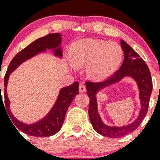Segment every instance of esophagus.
Returning a JSON list of instances; mask_svg holds the SVG:
<instances>
[{
  "label": "esophagus",
  "instance_id": "esophagus-1",
  "mask_svg": "<svg viewBox=\"0 0 160 160\" xmlns=\"http://www.w3.org/2000/svg\"><path fill=\"white\" fill-rule=\"evenodd\" d=\"M79 91H80V92H84V91H86V87H85V85L83 84V83H80V86H79Z\"/></svg>",
  "mask_w": 160,
  "mask_h": 160
}]
</instances>
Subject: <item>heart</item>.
Returning <instances> with one entry per match:
<instances>
[{
  "label": "heart",
  "mask_w": 160,
  "mask_h": 160,
  "mask_svg": "<svg viewBox=\"0 0 160 160\" xmlns=\"http://www.w3.org/2000/svg\"><path fill=\"white\" fill-rule=\"evenodd\" d=\"M123 52L116 43L91 39L77 41L72 46L69 57L75 67L88 66V74L97 80L107 78L121 63Z\"/></svg>",
  "instance_id": "obj_1"
}]
</instances>
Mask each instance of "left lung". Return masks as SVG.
I'll list each match as a JSON object with an SVG mask.
<instances>
[{
  "instance_id": "1",
  "label": "left lung",
  "mask_w": 160,
  "mask_h": 160,
  "mask_svg": "<svg viewBox=\"0 0 160 160\" xmlns=\"http://www.w3.org/2000/svg\"><path fill=\"white\" fill-rule=\"evenodd\" d=\"M121 47L123 51L124 59L121 66L112 76L103 81H87V94L90 98L89 114L90 121L96 132L105 137L116 138L123 137L135 131L148 112L149 99L152 91V80L151 72L146 63L140 55L133 50L125 41H121ZM125 76H131L136 80L139 88V97L142 108L139 117L131 125L125 127H108L104 125L100 119L97 109L96 94L102 88L121 80Z\"/></svg>"
}]
</instances>
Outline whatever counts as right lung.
Wrapping results in <instances>:
<instances>
[{"label":"right lung","instance_id":"right-lung-1","mask_svg":"<svg viewBox=\"0 0 160 160\" xmlns=\"http://www.w3.org/2000/svg\"><path fill=\"white\" fill-rule=\"evenodd\" d=\"M62 42V35L58 33H50L44 37L37 39L31 43L29 45L18 52L11 61L8 70L4 76V104L5 110H7L9 117L12 123L15 125L18 130L25 134L34 137H49L54 135L60 131L64 122L66 111L70 105L71 102L74 100L75 96L79 94V83L76 81L72 85L61 89L56 102L50 112L41 120L33 124H25L15 119V116L11 112L9 108L10 102L7 95V83L9 75L19 66L21 63L41 52H44L46 49H53L56 56L62 57V52L59 47ZM1 89V86H0ZM3 101L2 97H0V102ZM16 129V128H15Z\"/></svg>","mask_w":160,"mask_h":160}]
</instances>
